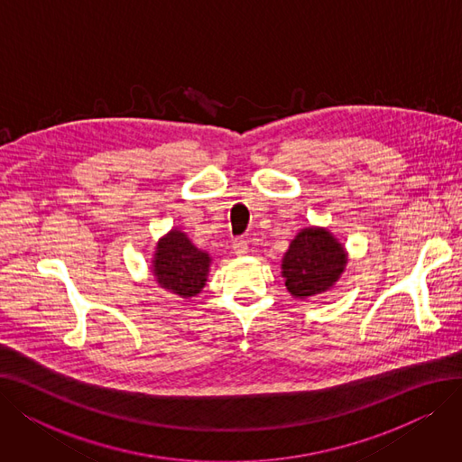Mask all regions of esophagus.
<instances>
[{"mask_svg":"<svg viewBox=\"0 0 462 462\" xmlns=\"http://www.w3.org/2000/svg\"><path fill=\"white\" fill-rule=\"evenodd\" d=\"M247 249H249V245H247V239H244V237H236V239L232 241V251H234L237 256L245 254V253H247Z\"/></svg>","mask_w":462,"mask_h":462,"instance_id":"obj_1","label":"esophagus"}]
</instances>
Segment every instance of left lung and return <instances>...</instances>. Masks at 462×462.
<instances>
[{
    "instance_id": "1",
    "label": "left lung",
    "mask_w": 462,
    "mask_h": 462,
    "mask_svg": "<svg viewBox=\"0 0 462 462\" xmlns=\"http://www.w3.org/2000/svg\"><path fill=\"white\" fill-rule=\"evenodd\" d=\"M345 263V249L329 232L305 228L296 236L284 254V284L288 292L296 298L322 294L343 273Z\"/></svg>"
}]
</instances>
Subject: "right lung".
Here are the masks:
<instances>
[{"instance_id":"add662e5","label":"right lung","mask_w":462,"mask_h":462,"mask_svg":"<svg viewBox=\"0 0 462 462\" xmlns=\"http://www.w3.org/2000/svg\"><path fill=\"white\" fill-rule=\"evenodd\" d=\"M208 272V253L194 247L183 232L172 230L159 241L153 273L162 288L181 298L197 296L206 284Z\"/></svg>"}]
</instances>
